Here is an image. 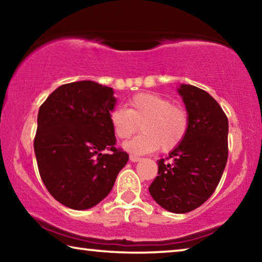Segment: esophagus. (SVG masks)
Masks as SVG:
<instances>
[{
    "mask_svg": "<svg viewBox=\"0 0 262 262\" xmlns=\"http://www.w3.org/2000/svg\"><path fill=\"white\" fill-rule=\"evenodd\" d=\"M129 159L132 162H139L140 159H141V157H139V156H135V155H129Z\"/></svg>",
    "mask_w": 262,
    "mask_h": 262,
    "instance_id": "esophagus-1",
    "label": "esophagus"
}]
</instances>
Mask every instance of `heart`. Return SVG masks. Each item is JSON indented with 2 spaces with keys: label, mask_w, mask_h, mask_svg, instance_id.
Masks as SVG:
<instances>
[{
  "label": "heart",
  "mask_w": 262,
  "mask_h": 262,
  "mask_svg": "<svg viewBox=\"0 0 262 262\" xmlns=\"http://www.w3.org/2000/svg\"><path fill=\"white\" fill-rule=\"evenodd\" d=\"M140 123L142 133L126 142L123 148L136 155L152 152L159 148L167 152L184 141L189 127V115L183 106L151 92L133 96L128 100V110L115 107L110 113L114 135L120 140L134 134Z\"/></svg>",
  "instance_id": "b5f03b06"
}]
</instances>
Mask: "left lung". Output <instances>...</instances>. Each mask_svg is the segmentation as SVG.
Here are the masks:
<instances>
[{
  "mask_svg": "<svg viewBox=\"0 0 262 262\" xmlns=\"http://www.w3.org/2000/svg\"><path fill=\"white\" fill-rule=\"evenodd\" d=\"M189 115L184 141L159 159L158 176L149 192L167 211L185 214L203 205L219 185L228 161V118L220 104L200 88L178 89Z\"/></svg>",
  "mask_w": 262,
  "mask_h": 262,
  "instance_id": "left-lung-1",
  "label": "left lung"
}]
</instances>
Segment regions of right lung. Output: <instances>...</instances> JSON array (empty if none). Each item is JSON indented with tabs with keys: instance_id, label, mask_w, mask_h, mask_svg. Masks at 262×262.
I'll list each match as a JSON object with an SVG mask.
<instances>
[{
	"instance_id": "right-lung-1",
	"label": "right lung",
	"mask_w": 262,
	"mask_h": 262,
	"mask_svg": "<svg viewBox=\"0 0 262 262\" xmlns=\"http://www.w3.org/2000/svg\"><path fill=\"white\" fill-rule=\"evenodd\" d=\"M113 94L99 83L73 82L53 91L39 108L33 142L39 173L52 196L72 209L98 205L129 158L115 148Z\"/></svg>"
}]
</instances>
